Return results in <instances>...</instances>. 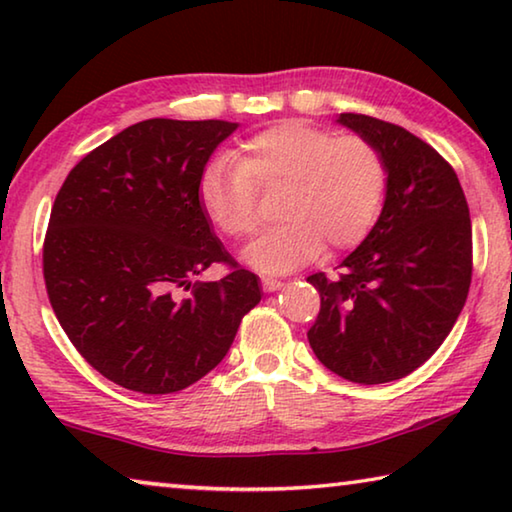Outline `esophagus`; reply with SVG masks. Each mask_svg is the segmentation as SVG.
<instances>
[{"label": "esophagus", "mask_w": 512, "mask_h": 512, "mask_svg": "<svg viewBox=\"0 0 512 512\" xmlns=\"http://www.w3.org/2000/svg\"><path fill=\"white\" fill-rule=\"evenodd\" d=\"M262 287L266 293H273L282 289V282L275 280V277H262Z\"/></svg>", "instance_id": "esophagus-1"}]
</instances>
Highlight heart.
<instances>
[{
	"label": "heart",
	"mask_w": 512,
	"mask_h": 512,
	"mask_svg": "<svg viewBox=\"0 0 512 512\" xmlns=\"http://www.w3.org/2000/svg\"><path fill=\"white\" fill-rule=\"evenodd\" d=\"M386 162L361 135L323 131L305 121H280L241 144L237 164L214 160L198 178V203L230 239L257 228V192L284 187L277 219L244 250L246 262L280 275L314 259L323 241L352 248L375 225L386 194Z\"/></svg>",
	"instance_id": "obj_1"
}]
</instances>
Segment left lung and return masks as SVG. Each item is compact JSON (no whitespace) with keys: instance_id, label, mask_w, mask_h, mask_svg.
<instances>
[{"instance_id":"left-lung-1","label":"left lung","mask_w":512,"mask_h":512,"mask_svg":"<svg viewBox=\"0 0 512 512\" xmlns=\"http://www.w3.org/2000/svg\"><path fill=\"white\" fill-rule=\"evenodd\" d=\"M336 121L377 146L386 196L339 277H307L320 293L307 339L334 375L386 384L420 368L461 314L472 282L470 210L454 169L420 137L354 112Z\"/></svg>"}]
</instances>
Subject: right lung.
Segmentation results:
<instances>
[{
	"mask_svg": "<svg viewBox=\"0 0 512 512\" xmlns=\"http://www.w3.org/2000/svg\"><path fill=\"white\" fill-rule=\"evenodd\" d=\"M239 124L146 119L65 178L42 250L49 302L74 348L128 391H183L219 366L262 300L198 203V178ZM216 261L219 283L193 277Z\"/></svg>",
	"mask_w": 512,
	"mask_h": 512,
	"instance_id": "add662e5",
	"label": "right lung"
}]
</instances>
